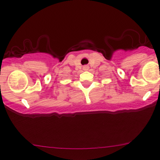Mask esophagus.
<instances>
[{
  "mask_svg": "<svg viewBox=\"0 0 160 160\" xmlns=\"http://www.w3.org/2000/svg\"><path fill=\"white\" fill-rule=\"evenodd\" d=\"M88 66H87V65L83 66V69L84 70H88Z\"/></svg>",
  "mask_w": 160,
  "mask_h": 160,
  "instance_id": "obj_1",
  "label": "esophagus"
}]
</instances>
